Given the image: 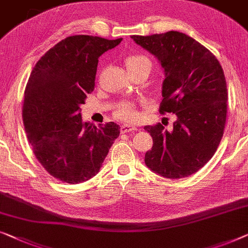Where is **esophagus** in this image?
<instances>
[{"instance_id": "obj_1", "label": "esophagus", "mask_w": 248, "mask_h": 248, "mask_svg": "<svg viewBox=\"0 0 248 248\" xmlns=\"http://www.w3.org/2000/svg\"><path fill=\"white\" fill-rule=\"evenodd\" d=\"M133 131H136V127L133 126V125L124 124L121 126V133H128V132H133Z\"/></svg>"}]
</instances>
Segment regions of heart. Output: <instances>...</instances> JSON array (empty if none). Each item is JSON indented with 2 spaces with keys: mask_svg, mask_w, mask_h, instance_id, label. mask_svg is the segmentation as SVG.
I'll return each mask as SVG.
<instances>
[{
  "mask_svg": "<svg viewBox=\"0 0 248 248\" xmlns=\"http://www.w3.org/2000/svg\"><path fill=\"white\" fill-rule=\"evenodd\" d=\"M125 66H126L128 73L141 69V68H145L150 71L152 62L146 56L140 55V53H132L125 58ZM115 115L126 123H132L138 118V112H136V107L133 103H123L117 107Z\"/></svg>",
  "mask_w": 248,
  "mask_h": 248,
  "instance_id": "b5f03b06",
  "label": "heart"
}]
</instances>
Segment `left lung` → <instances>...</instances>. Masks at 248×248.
<instances>
[{
    "instance_id": "obj_1",
    "label": "left lung",
    "mask_w": 248,
    "mask_h": 248,
    "mask_svg": "<svg viewBox=\"0 0 248 248\" xmlns=\"http://www.w3.org/2000/svg\"><path fill=\"white\" fill-rule=\"evenodd\" d=\"M132 39L160 60L166 79L159 110L177 115L172 131L160 123L144 127L153 139L145 164L168 179L196 173L213 157L224 134L228 99L224 70L213 52L181 32Z\"/></svg>"
}]
</instances>
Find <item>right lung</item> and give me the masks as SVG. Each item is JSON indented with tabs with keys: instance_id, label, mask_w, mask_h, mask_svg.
<instances>
[{
	"instance_id": "right-lung-1",
	"label": "right lung",
	"mask_w": 248,
	"mask_h": 248,
	"mask_svg": "<svg viewBox=\"0 0 248 248\" xmlns=\"http://www.w3.org/2000/svg\"><path fill=\"white\" fill-rule=\"evenodd\" d=\"M116 40L71 35L35 63L24 91V130L35 157L50 175L70 185L98 173L120 135L114 122L81 120L80 105L95 88L98 58L120 45Z\"/></svg>"
}]
</instances>
